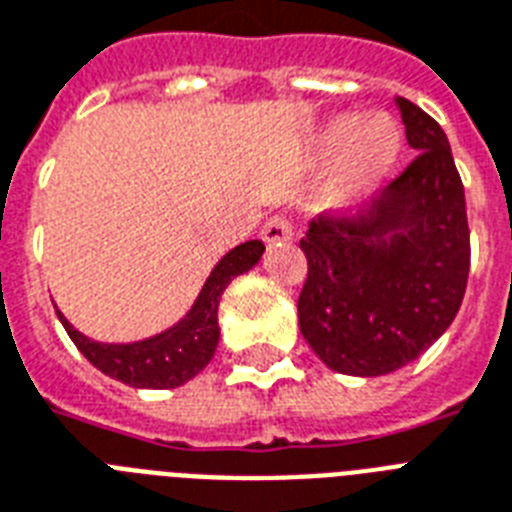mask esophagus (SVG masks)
Instances as JSON below:
<instances>
[{
	"label": "esophagus",
	"instance_id": "34e87169",
	"mask_svg": "<svg viewBox=\"0 0 512 512\" xmlns=\"http://www.w3.org/2000/svg\"><path fill=\"white\" fill-rule=\"evenodd\" d=\"M293 237V227L285 216H272L267 224H264V230H261V240L267 245H275V243H285Z\"/></svg>",
	"mask_w": 512,
	"mask_h": 512
}]
</instances>
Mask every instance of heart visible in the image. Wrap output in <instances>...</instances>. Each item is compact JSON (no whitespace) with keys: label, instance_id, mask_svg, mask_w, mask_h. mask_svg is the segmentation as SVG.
Returning <instances> with one entry per match:
<instances>
[{"label":"heart","instance_id":"1","mask_svg":"<svg viewBox=\"0 0 512 512\" xmlns=\"http://www.w3.org/2000/svg\"><path fill=\"white\" fill-rule=\"evenodd\" d=\"M322 153H338L330 198L346 203L370 192L394 169L402 153V134L386 116H335L317 137Z\"/></svg>","mask_w":512,"mask_h":512}]
</instances>
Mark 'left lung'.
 <instances>
[{
    "label": "left lung",
    "mask_w": 512,
    "mask_h": 512,
    "mask_svg": "<svg viewBox=\"0 0 512 512\" xmlns=\"http://www.w3.org/2000/svg\"><path fill=\"white\" fill-rule=\"evenodd\" d=\"M418 158L357 216H317L298 327L330 370L388 375L444 335L463 304L470 269L465 190L447 134L415 102L396 97Z\"/></svg>",
    "instance_id": "left-lung-1"
}]
</instances>
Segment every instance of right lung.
<instances>
[{
	"label": "right lung",
	"instance_id": "obj_1",
	"mask_svg": "<svg viewBox=\"0 0 512 512\" xmlns=\"http://www.w3.org/2000/svg\"><path fill=\"white\" fill-rule=\"evenodd\" d=\"M264 243L248 240L235 245L216 261L208 280L203 282L190 312L145 341L134 343H102L79 333L65 314L57 309L65 333L71 335L76 349L108 378L121 380L132 388H177L185 386L203 367L211 362L219 343V301L237 275H243L261 261Z\"/></svg>",
	"mask_w": 512,
	"mask_h": 512
}]
</instances>
